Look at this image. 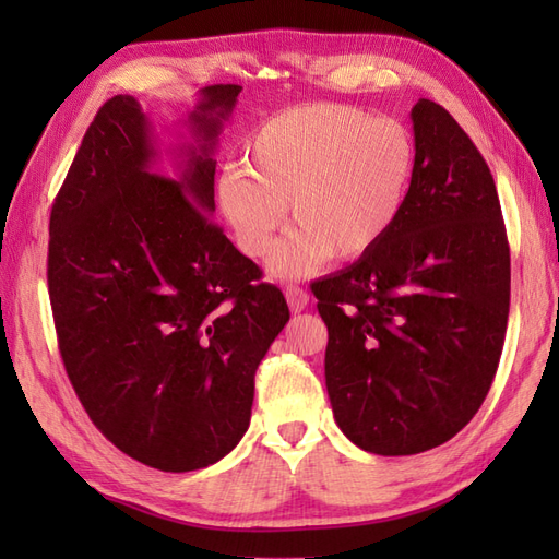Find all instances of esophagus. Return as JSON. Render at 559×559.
Returning a JSON list of instances; mask_svg holds the SVG:
<instances>
[{"instance_id":"esophagus-1","label":"esophagus","mask_w":559,"mask_h":559,"mask_svg":"<svg viewBox=\"0 0 559 559\" xmlns=\"http://www.w3.org/2000/svg\"><path fill=\"white\" fill-rule=\"evenodd\" d=\"M284 296H286V302H289L292 312H302L310 302V294L306 289H300V286H286Z\"/></svg>"}]
</instances>
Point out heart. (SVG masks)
<instances>
[{
	"label": "heart",
	"mask_w": 559,
	"mask_h": 559,
	"mask_svg": "<svg viewBox=\"0 0 559 559\" xmlns=\"http://www.w3.org/2000/svg\"><path fill=\"white\" fill-rule=\"evenodd\" d=\"M247 163L228 165L218 205L235 242L261 259L284 226L296 228L270 257L280 280L302 277L326 259L352 261L394 228L411 191L415 144L394 118L317 103L275 114L253 134Z\"/></svg>",
	"instance_id": "heart-1"
}]
</instances>
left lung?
<instances>
[{
    "label": "left lung",
    "mask_w": 559,
    "mask_h": 559,
    "mask_svg": "<svg viewBox=\"0 0 559 559\" xmlns=\"http://www.w3.org/2000/svg\"><path fill=\"white\" fill-rule=\"evenodd\" d=\"M415 170L386 238L312 284L329 329L335 425L366 452L443 445L492 386L511 306V251L492 173L431 99L411 111Z\"/></svg>",
    "instance_id": "obj_1"
}]
</instances>
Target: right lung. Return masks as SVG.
I'll return each mask as SVG.
<instances>
[{"instance_id": "right-lung-1", "label": "right lung", "mask_w": 559, "mask_h": 559, "mask_svg": "<svg viewBox=\"0 0 559 559\" xmlns=\"http://www.w3.org/2000/svg\"><path fill=\"white\" fill-rule=\"evenodd\" d=\"M242 86L200 91L179 177L140 103L116 95L83 134L50 210L48 296L93 425L151 468H205L249 427L253 376L289 321L277 286L214 212V148Z\"/></svg>"}]
</instances>
